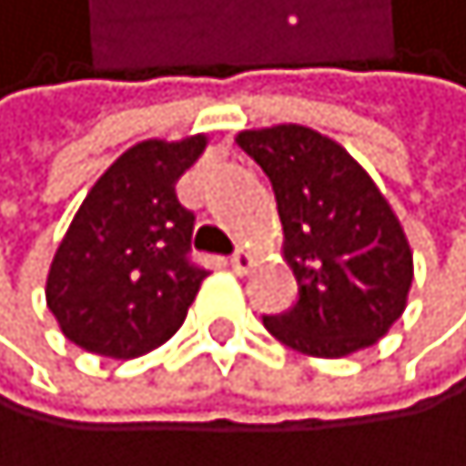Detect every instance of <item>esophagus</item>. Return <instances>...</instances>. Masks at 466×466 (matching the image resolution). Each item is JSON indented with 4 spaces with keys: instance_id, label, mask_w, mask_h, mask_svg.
Segmentation results:
<instances>
[{
    "instance_id": "esophagus-1",
    "label": "esophagus",
    "mask_w": 466,
    "mask_h": 466,
    "mask_svg": "<svg viewBox=\"0 0 466 466\" xmlns=\"http://www.w3.org/2000/svg\"><path fill=\"white\" fill-rule=\"evenodd\" d=\"M252 261H256V258H252V252H249V249H238L235 256L228 258L231 270H235V273H247V270L252 268Z\"/></svg>"
}]
</instances>
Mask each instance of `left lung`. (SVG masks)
I'll return each instance as SVG.
<instances>
[{
    "label": "left lung",
    "instance_id": "8db88e82",
    "mask_svg": "<svg viewBox=\"0 0 466 466\" xmlns=\"http://www.w3.org/2000/svg\"><path fill=\"white\" fill-rule=\"evenodd\" d=\"M238 145L270 177L297 279V303L264 315V327L309 357L375 345L401 318L413 282L390 202L342 145L300 124L243 130Z\"/></svg>",
    "mask_w": 466,
    "mask_h": 466
}]
</instances>
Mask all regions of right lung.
Returning a JSON list of instances; mask_svg holds the SVG:
<instances>
[{"mask_svg":"<svg viewBox=\"0 0 466 466\" xmlns=\"http://www.w3.org/2000/svg\"><path fill=\"white\" fill-rule=\"evenodd\" d=\"M205 145L139 142L91 187L46 276V306L74 345L133 360L184 324L208 270L190 256L196 214L175 184Z\"/></svg>","mask_w":466,"mask_h":466,"instance_id":"right-lung-1","label":"right lung"}]
</instances>
